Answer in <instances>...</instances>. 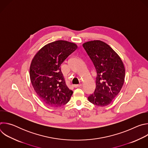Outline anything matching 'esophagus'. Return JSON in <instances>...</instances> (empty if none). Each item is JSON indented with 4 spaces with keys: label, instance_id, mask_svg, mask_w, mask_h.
<instances>
[{
    "label": "esophagus",
    "instance_id": "obj_1",
    "mask_svg": "<svg viewBox=\"0 0 148 148\" xmlns=\"http://www.w3.org/2000/svg\"><path fill=\"white\" fill-rule=\"evenodd\" d=\"M81 86H82V84H78V85H74V86H73V87H74V88H78V87H81Z\"/></svg>",
    "mask_w": 148,
    "mask_h": 148
}]
</instances>
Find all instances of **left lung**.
<instances>
[{
	"label": "left lung",
	"instance_id": "1",
	"mask_svg": "<svg viewBox=\"0 0 148 148\" xmlns=\"http://www.w3.org/2000/svg\"><path fill=\"white\" fill-rule=\"evenodd\" d=\"M84 49L97 72L96 88L88 101L99 107L110 104L120 92L125 80V67L118 54L101 40L84 43Z\"/></svg>",
	"mask_w": 148,
	"mask_h": 148
}]
</instances>
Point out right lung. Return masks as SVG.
Here are the masks:
<instances>
[{"label": "right lung", "mask_w": 148, "mask_h": 148, "mask_svg": "<svg viewBox=\"0 0 148 148\" xmlns=\"http://www.w3.org/2000/svg\"><path fill=\"white\" fill-rule=\"evenodd\" d=\"M77 49L74 43L57 40L39 50L30 67V78L38 97L51 107H61L70 100L73 91L67 86L60 66Z\"/></svg>", "instance_id": "right-lung-1"}]
</instances>
